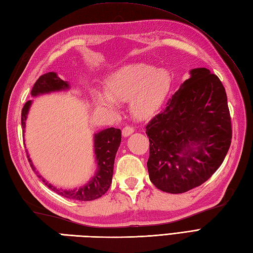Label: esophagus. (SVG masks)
Returning a JSON list of instances; mask_svg holds the SVG:
<instances>
[{
	"label": "esophagus",
	"mask_w": 253,
	"mask_h": 253,
	"mask_svg": "<svg viewBox=\"0 0 253 253\" xmlns=\"http://www.w3.org/2000/svg\"><path fill=\"white\" fill-rule=\"evenodd\" d=\"M133 131H135V129H133L132 127L126 126L125 128H124L122 132H123V136H124V137H128V136H130Z\"/></svg>",
	"instance_id": "34e87169"
}]
</instances>
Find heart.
<instances>
[{"mask_svg": "<svg viewBox=\"0 0 253 253\" xmlns=\"http://www.w3.org/2000/svg\"><path fill=\"white\" fill-rule=\"evenodd\" d=\"M170 75L165 68H153L147 64L124 65L105 80V94L94 93L96 104L115 111V102L129 100V110L136 118H146L157 111L170 88Z\"/></svg>", "mask_w": 253, "mask_h": 253, "instance_id": "heart-1", "label": "heart"}]
</instances>
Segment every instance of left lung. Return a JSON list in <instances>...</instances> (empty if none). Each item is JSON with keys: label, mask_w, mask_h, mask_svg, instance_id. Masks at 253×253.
I'll return each instance as SVG.
<instances>
[{"label": "left lung", "mask_w": 253, "mask_h": 253, "mask_svg": "<svg viewBox=\"0 0 253 253\" xmlns=\"http://www.w3.org/2000/svg\"><path fill=\"white\" fill-rule=\"evenodd\" d=\"M189 74L146 127L150 180L169 193L189 191L206 182L222 165L232 141L221 80L204 67Z\"/></svg>", "instance_id": "obj_1"}]
</instances>
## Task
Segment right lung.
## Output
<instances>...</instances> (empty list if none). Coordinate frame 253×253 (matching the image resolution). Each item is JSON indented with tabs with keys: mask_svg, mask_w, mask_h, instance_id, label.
Returning a JSON list of instances; mask_svg holds the SVG:
<instances>
[{
	"mask_svg": "<svg viewBox=\"0 0 253 253\" xmlns=\"http://www.w3.org/2000/svg\"><path fill=\"white\" fill-rule=\"evenodd\" d=\"M71 89V84L68 82H64L63 79L57 76L54 72H50L43 74L42 76L38 78L36 84H34L31 90V96H38L42 94H47L52 92H60V91H66ZM32 104V100L26 102L23 110H21V126H23V132L25 135L26 121L28 117V113L30 106ZM122 141V132L121 129H116L114 127L106 128V129L100 130L93 135V148L94 155L96 162V169L94 175L91 177L90 180L80 186L79 188H74V189H63V188H57L56 186L50 184L43 176L35 168L34 163L29 157L28 151H27V157L30 163L32 170L35 171L37 176L44 182L46 187H49L51 190L56 192L64 198L71 199V200L78 201H91L95 200L102 197L104 193L109 190L112 184L113 169H114V161L116 157V152ZM25 143V141H24Z\"/></svg>",
	"mask_w": 253,
	"mask_h": 253,
	"instance_id": "add662e5",
	"label": "right lung"
}]
</instances>
